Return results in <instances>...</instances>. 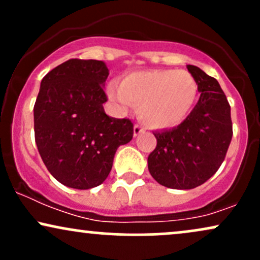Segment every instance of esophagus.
Wrapping results in <instances>:
<instances>
[{"mask_svg":"<svg viewBox=\"0 0 260 260\" xmlns=\"http://www.w3.org/2000/svg\"><path fill=\"white\" fill-rule=\"evenodd\" d=\"M145 131H147V128H145L144 126H143V124H139V123H137L136 126H134V129H133V133H134V137H137V136H139L140 133H144Z\"/></svg>","mask_w":260,"mask_h":260,"instance_id":"obj_1","label":"esophagus"}]
</instances>
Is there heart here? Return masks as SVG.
<instances>
[{
	"label": "heart",
	"instance_id": "b5f03b06",
	"mask_svg": "<svg viewBox=\"0 0 260 260\" xmlns=\"http://www.w3.org/2000/svg\"><path fill=\"white\" fill-rule=\"evenodd\" d=\"M107 95L120 109L131 103L138 106V115L155 128L180 124L188 117L197 100L198 85L183 70H148L128 74L121 86L110 83Z\"/></svg>",
	"mask_w": 260,
	"mask_h": 260
}]
</instances>
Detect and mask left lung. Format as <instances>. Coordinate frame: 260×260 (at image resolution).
Returning a JSON list of instances; mask_svg holds the SVG:
<instances>
[{"label": "left lung", "mask_w": 260, "mask_h": 260, "mask_svg": "<svg viewBox=\"0 0 260 260\" xmlns=\"http://www.w3.org/2000/svg\"><path fill=\"white\" fill-rule=\"evenodd\" d=\"M198 84V103L180 126L154 132L156 148L148 156L154 180L172 189H192L221 166L232 139L231 107L219 82L188 64Z\"/></svg>", "instance_id": "left-lung-1"}]
</instances>
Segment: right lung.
I'll return each instance as SVG.
<instances>
[{
  "instance_id": "1",
  "label": "right lung",
  "mask_w": 260,
  "mask_h": 260,
  "mask_svg": "<svg viewBox=\"0 0 260 260\" xmlns=\"http://www.w3.org/2000/svg\"><path fill=\"white\" fill-rule=\"evenodd\" d=\"M103 61L72 58L41 80L34 105L35 143L49 172L64 186L89 189L103 183L120 145L133 138L128 118L107 116Z\"/></svg>"
}]
</instances>
